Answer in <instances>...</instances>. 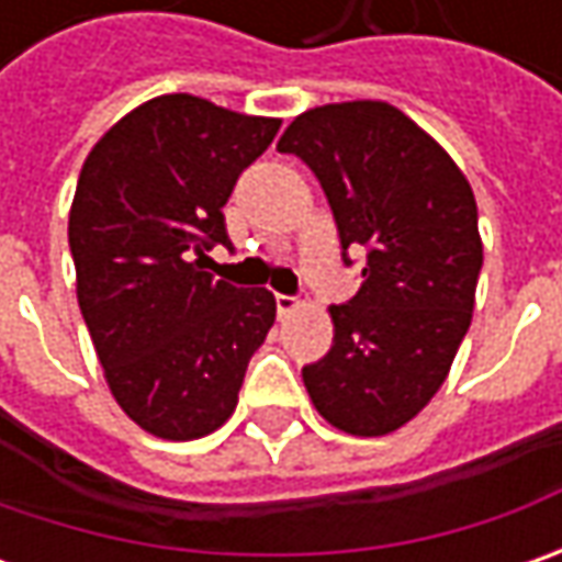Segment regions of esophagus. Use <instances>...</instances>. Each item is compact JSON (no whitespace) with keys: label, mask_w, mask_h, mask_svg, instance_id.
Instances as JSON below:
<instances>
[{"label":"esophagus","mask_w":562,"mask_h":562,"mask_svg":"<svg viewBox=\"0 0 562 562\" xmlns=\"http://www.w3.org/2000/svg\"><path fill=\"white\" fill-rule=\"evenodd\" d=\"M274 306H278V315H291L296 306H300V300L296 296H288V293H278L274 296Z\"/></svg>","instance_id":"esophagus-1"}]
</instances>
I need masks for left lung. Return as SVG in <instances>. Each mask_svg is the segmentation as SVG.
<instances>
[{
	"instance_id": "1",
	"label": "left lung",
	"mask_w": 562,
	"mask_h": 562,
	"mask_svg": "<svg viewBox=\"0 0 562 562\" xmlns=\"http://www.w3.org/2000/svg\"><path fill=\"white\" fill-rule=\"evenodd\" d=\"M278 149L315 171L344 252L366 249L357 296L328 306L335 344L303 384L337 431L391 435L441 391L469 331L485 256L475 193L441 143L381 99L315 105Z\"/></svg>"
}]
</instances>
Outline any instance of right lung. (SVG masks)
<instances>
[{
    "instance_id": "add662e5",
    "label": "right lung",
    "mask_w": 562,
    "mask_h": 562,
    "mask_svg": "<svg viewBox=\"0 0 562 562\" xmlns=\"http://www.w3.org/2000/svg\"><path fill=\"white\" fill-rule=\"evenodd\" d=\"M278 127L165 93L115 121L83 159L68 212L77 306L112 397L156 438L222 428L274 325V293L203 269L205 252L227 244L231 190Z\"/></svg>"
}]
</instances>
